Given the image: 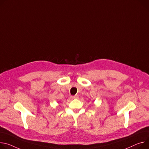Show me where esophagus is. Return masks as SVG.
Masks as SVG:
<instances>
[{
    "mask_svg": "<svg viewBox=\"0 0 149 149\" xmlns=\"http://www.w3.org/2000/svg\"><path fill=\"white\" fill-rule=\"evenodd\" d=\"M71 98H72V99H78V95H75V96H71Z\"/></svg>",
    "mask_w": 149,
    "mask_h": 149,
    "instance_id": "34e87169",
    "label": "esophagus"
}]
</instances>
